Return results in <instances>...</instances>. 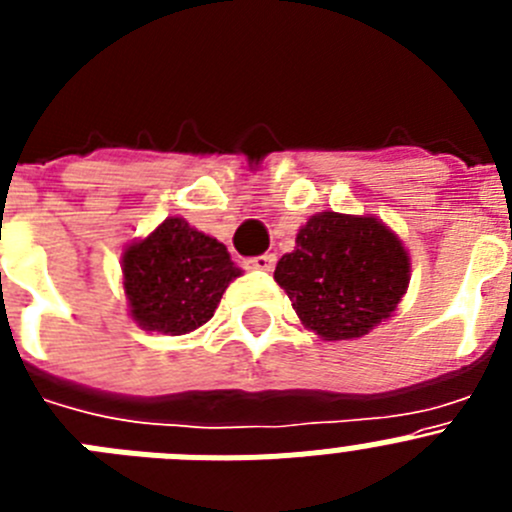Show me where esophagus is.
<instances>
[{
    "mask_svg": "<svg viewBox=\"0 0 512 512\" xmlns=\"http://www.w3.org/2000/svg\"><path fill=\"white\" fill-rule=\"evenodd\" d=\"M277 264V256L274 253H264V256H256V259L246 261V269H259V271H271Z\"/></svg>",
    "mask_w": 512,
    "mask_h": 512,
    "instance_id": "esophagus-1",
    "label": "esophagus"
}]
</instances>
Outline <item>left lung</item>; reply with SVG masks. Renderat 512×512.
I'll use <instances>...</instances> for the list:
<instances>
[{"label": "left lung", "mask_w": 512, "mask_h": 512, "mask_svg": "<svg viewBox=\"0 0 512 512\" xmlns=\"http://www.w3.org/2000/svg\"><path fill=\"white\" fill-rule=\"evenodd\" d=\"M279 259L274 279L302 325L325 341L366 336L408 292L410 256L382 220L318 212Z\"/></svg>", "instance_id": "8db88e82"}]
</instances>
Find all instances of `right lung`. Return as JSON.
<instances>
[{"label": "right lung", "instance_id": "1", "mask_svg": "<svg viewBox=\"0 0 512 512\" xmlns=\"http://www.w3.org/2000/svg\"><path fill=\"white\" fill-rule=\"evenodd\" d=\"M241 269L220 241L166 217L151 235L122 251V287L130 318L143 330L184 336L212 318Z\"/></svg>", "mask_w": 512, "mask_h": 512}]
</instances>
